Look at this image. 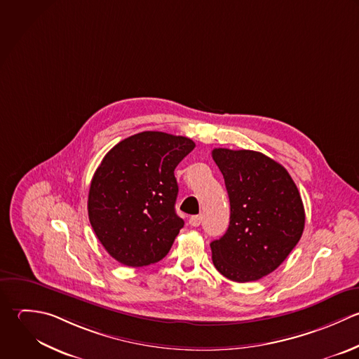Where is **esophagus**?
<instances>
[{
    "label": "esophagus",
    "mask_w": 359,
    "mask_h": 359,
    "mask_svg": "<svg viewBox=\"0 0 359 359\" xmlns=\"http://www.w3.org/2000/svg\"><path fill=\"white\" fill-rule=\"evenodd\" d=\"M201 222H203V217H201V215H193V217H190V219H189V224H190L191 226H198Z\"/></svg>",
    "instance_id": "34e87169"
}]
</instances>
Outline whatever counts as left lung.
Instances as JSON below:
<instances>
[{
  "instance_id": "left-lung-1",
  "label": "left lung",
  "mask_w": 359,
  "mask_h": 359,
  "mask_svg": "<svg viewBox=\"0 0 359 359\" xmlns=\"http://www.w3.org/2000/svg\"><path fill=\"white\" fill-rule=\"evenodd\" d=\"M231 204L228 231L211 242L212 263L228 280L257 281L299 242L305 208L287 169L262 152L215 148Z\"/></svg>"
}]
</instances>
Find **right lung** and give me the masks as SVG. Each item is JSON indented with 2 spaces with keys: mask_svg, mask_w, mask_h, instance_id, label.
Listing matches in <instances>:
<instances>
[{
  "mask_svg": "<svg viewBox=\"0 0 359 359\" xmlns=\"http://www.w3.org/2000/svg\"><path fill=\"white\" fill-rule=\"evenodd\" d=\"M196 144L144 131L114 145L96 169L88 196L89 222L106 252L127 267L162 260L184 221L175 210V169Z\"/></svg>",
  "mask_w": 359,
  "mask_h": 359,
  "instance_id": "obj_1",
  "label": "right lung"
}]
</instances>
